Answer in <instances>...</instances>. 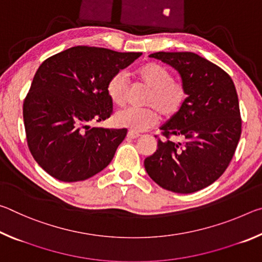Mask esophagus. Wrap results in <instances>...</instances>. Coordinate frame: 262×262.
Here are the masks:
<instances>
[{
	"instance_id": "1",
	"label": "esophagus",
	"mask_w": 262,
	"mask_h": 262,
	"mask_svg": "<svg viewBox=\"0 0 262 262\" xmlns=\"http://www.w3.org/2000/svg\"><path fill=\"white\" fill-rule=\"evenodd\" d=\"M127 136L129 137V139H132V140H134V139H137V137H140L141 135L139 134V133H136V132H133V130H129L128 132V134H127Z\"/></svg>"
}]
</instances>
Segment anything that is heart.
Returning <instances> with one entry per match:
<instances>
[{"mask_svg":"<svg viewBox=\"0 0 262 262\" xmlns=\"http://www.w3.org/2000/svg\"><path fill=\"white\" fill-rule=\"evenodd\" d=\"M136 79L149 88L144 104L148 107L125 108L115 114L118 126L133 132H143L156 125L161 119V112L165 118H172L184 107L187 99V88L173 79L170 70L156 62H148L134 72ZM106 94L111 103L123 106L127 99V81L122 73L114 74L106 84Z\"/></svg>","mask_w":262,"mask_h":262,"instance_id":"1","label":"heart"}]
</instances>
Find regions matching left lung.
Here are the masks:
<instances>
[{
	"label": "left lung",
	"instance_id": "1",
	"mask_svg": "<svg viewBox=\"0 0 262 262\" xmlns=\"http://www.w3.org/2000/svg\"><path fill=\"white\" fill-rule=\"evenodd\" d=\"M149 56L178 70L188 97L161 127L165 140L158 137L156 152L145 158L144 167L163 188L198 192L223 174L236 151L242 134L236 88L228 73L195 53L157 52Z\"/></svg>",
	"mask_w": 262,
	"mask_h": 262
}]
</instances>
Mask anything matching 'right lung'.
Segmentation results:
<instances>
[{
	"instance_id": "1",
	"label": "right lung",
	"mask_w": 262,
	"mask_h": 262,
	"mask_svg": "<svg viewBox=\"0 0 262 262\" xmlns=\"http://www.w3.org/2000/svg\"><path fill=\"white\" fill-rule=\"evenodd\" d=\"M141 54L75 46L40 64L24 99L23 118L30 151L48 174L75 183L111 163L127 129L90 123L112 115L106 84Z\"/></svg>"
}]
</instances>
